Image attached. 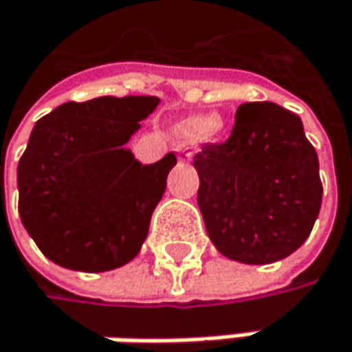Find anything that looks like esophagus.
I'll return each mask as SVG.
<instances>
[{"label": "esophagus", "mask_w": 352, "mask_h": 352, "mask_svg": "<svg viewBox=\"0 0 352 352\" xmlns=\"http://www.w3.org/2000/svg\"><path fill=\"white\" fill-rule=\"evenodd\" d=\"M176 152H178L180 162H190V157H192V152H190L186 146H178V148H176Z\"/></svg>", "instance_id": "34e87169"}]
</instances>
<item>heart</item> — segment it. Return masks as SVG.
<instances>
[{"label":"heart","instance_id":"1","mask_svg":"<svg viewBox=\"0 0 352 352\" xmlns=\"http://www.w3.org/2000/svg\"><path fill=\"white\" fill-rule=\"evenodd\" d=\"M221 129H223V121L214 113L190 115L176 125V131L190 142H200L204 138H217Z\"/></svg>","mask_w":352,"mask_h":352}]
</instances>
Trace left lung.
Here are the masks:
<instances>
[{"instance_id": "obj_1", "label": "left lung", "mask_w": 352, "mask_h": 352, "mask_svg": "<svg viewBox=\"0 0 352 352\" xmlns=\"http://www.w3.org/2000/svg\"><path fill=\"white\" fill-rule=\"evenodd\" d=\"M198 208L212 245L249 265L274 263L308 239L322 204L318 155L300 117L243 103L225 144L195 155Z\"/></svg>"}]
</instances>
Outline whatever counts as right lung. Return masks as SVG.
<instances>
[{
	"label": "right lung",
	"mask_w": 352,
	"mask_h": 352,
	"mask_svg": "<svg viewBox=\"0 0 352 352\" xmlns=\"http://www.w3.org/2000/svg\"><path fill=\"white\" fill-rule=\"evenodd\" d=\"M157 103L135 95L68 101L34 125L18 164V210L56 265L109 272L140 253L176 155L142 166L125 144Z\"/></svg>",
	"instance_id": "obj_1"
}]
</instances>
